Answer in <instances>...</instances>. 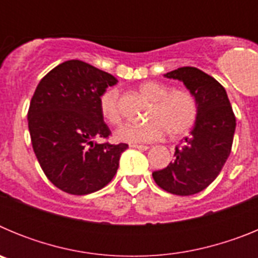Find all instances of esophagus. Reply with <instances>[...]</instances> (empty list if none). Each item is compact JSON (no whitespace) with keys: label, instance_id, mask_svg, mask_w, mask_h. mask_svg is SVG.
I'll list each match as a JSON object with an SVG mask.
<instances>
[{"label":"esophagus","instance_id":"obj_1","mask_svg":"<svg viewBox=\"0 0 258 258\" xmlns=\"http://www.w3.org/2000/svg\"><path fill=\"white\" fill-rule=\"evenodd\" d=\"M132 149H137V150H149V146L146 145H131Z\"/></svg>","mask_w":258,"mask_h":258}]
</instances>
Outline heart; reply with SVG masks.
Wrapping results in <instances>:
<instances>
[{
  "label": "heart",
  "instance_id": "heart-1",
  "mask_svg": "<svg viewBox=\"0 0 258 258\" xmlns=\"http://www.w3.org/2000/svg\"><path fill=\"white\" fill-rule=\"evenodd\" d=\"M141 94L151 107L143 124H126L116 132L120 142L140 145L159 140L164 134L175 140L187 134L197 122L198 102L186 89H173L157 81H146L140 85ZM99 109L106 121L111 125L121 124L122 116L118 106V90L108 89L99 97Z\"/></svg>",
  "mask_w": 258,
  "mask_h": 258
}]
</instances>
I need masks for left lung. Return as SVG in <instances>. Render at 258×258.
I'll return each mask as SVG.
<instances>
[{
	"instance_id": "8db88e82",
	"label": "left lung",
	"mask_w": 258,
	"mask_h": 258,
	"mask_svg": "<svg viewBox=\"0 0 258 258\" xmlns=\"http://www.w3.org/2000/svg\"><path fill=\"white\" fill-rule=\"evenodd\" d=\"M179 80L198 102V118L191 136L175 147L173 161L152 173L159 187L179 197L194 195L217 178L231 152L235 115L226 90L217 80L195 67L164 75Z\"/></svg>"
}]
</instances>
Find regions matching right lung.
Instances as JSON below:
<instances>
[{
  "mask_svg": "<svg viewBox=\"0 0 258 258\" xmlns=\"http://www.w3.org/2000/svg\"><path fill=\"white\" fill-rule=\"evenodd\" d=\"M117 80L81 60H67L42 77L31 99L28 129L45 175L61 191L86 195L103 188L118 168L126 143H98L111 131L99 97Z\"/></svg>",
  "mask_w": 258,
  "mask_h": 258,
  "instance_id": "obj_1",
  "label": "right lung"
}]
</instances>
